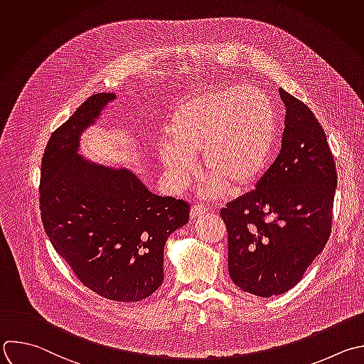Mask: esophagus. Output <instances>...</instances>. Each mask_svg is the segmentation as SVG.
Instances as JSON below:
<instances>
[{"label":"esophagus","mask_w":364,"mask_h":364,"mask_svg":"<svg viewBox=\"0 0 364 364\" xmlns=\"http://www.w3.org/2000/svg\"><path fill=\"white\" fill-rule=\"evenodd\" d=\"M207 211H208V210H207V207H205V205L194 204V205L191 207V210H190V215H191V218H196V217H198V215L205 214Z\"/></svg>","instance_id":"1"}]
</instances>
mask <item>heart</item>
<instances>
[{"label":"heart","mask_w":364,"mask_h":364,"mask_svg":"<svg viewBox=\"0 0 364 364\" xmlns=\"http://www.w3.org/2000/svg\"><path fill=\"white\" fill-rule=\"evenodd\" d=\"M160 159L171 183L183 187L200 157L210 177L207 196L227 186L241 191L267 171L277 143V111L270 95L256 87L196 91L173 108L166 121Z\"/></svg>","instance_id":"1"}]
</instances>
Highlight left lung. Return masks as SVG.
<instances>
[{"label":"left lung","mask_w":364,"mask_h":364,"mask_svg":"<svg viewBox=\"0 0 364 364\" xmlns=\"http://www.w3.org/2000/svg\"><path fill=\"white\" fill-rule=\"evenodd\" d=\"M286 105L282 150L256 190L221 208L232 283L255 296L289 291L324 249L337 171L311 109L279 90Z\"/></svg>","instance_id":"obj_1"}]
</instances>
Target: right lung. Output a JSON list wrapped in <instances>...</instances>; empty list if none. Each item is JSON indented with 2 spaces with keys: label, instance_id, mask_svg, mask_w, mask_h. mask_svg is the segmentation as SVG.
<instances>
[{
  "label": "right lung",
  "instance_id": "1",
  "mask_svg": "<svg viewBox=\"0 0 364 364\" xmlns=\"http://www.w3.org/2000/svg\"><path fill=\"white\" fill-rule=\"evenodd\" d=\"M114 98L88 97L51 134L41 160V221L84 286L112 301H140L161 286L166 241L188 221L190 205L153 194L127 168L77 154L81 133Z\"/></svg>",
  "mask_w": 364,
  "mask_h": 364
}]
</instances>
